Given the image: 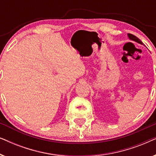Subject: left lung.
Here are the masks:
<instances>
[{"label":"left lung","instance_id":"obj_1","mask_svg":"<svg viewBox=\"0 0 156 156\" xmlns=\"http://www.w3.org/2000/svg\"><path fill=\"white\" fill-rule=\"evenodd\" d=\"M128 37H129V38L131 40H133V41L136 42H138V43H139L140 44H144V43L140 41V39H138V38L137 37H136L135 35H132V34H128Z\"/></svg>","mask_w":156,"mask_h":156}]
</instances>
